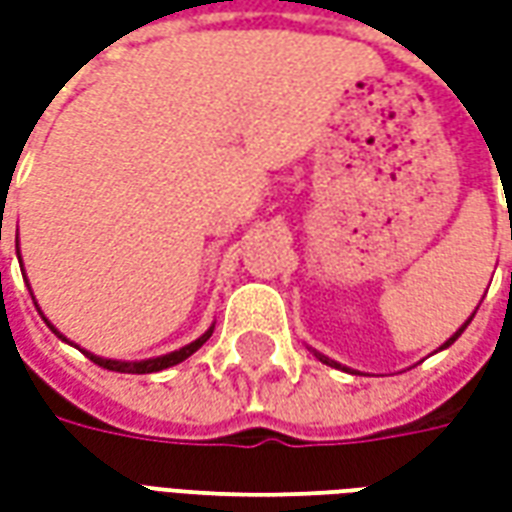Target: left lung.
<instances>
[{
  "instance_id": "obj_1",
  "label": "left lung",
  "mask_w": 512,
  "mask_h": 512,
  "mask_svg": "<svg viewBox=\"0 0 512 512\" xmlns=\"http://www.w3.org/2000/svg\"><path fill=\"white\" fill-rule=\"evenodd\" d=\"M469 321H472V318H469ZM469 321H466V323H463V326H461V329H458V332H455V334H452V337H450V340H447V343H444V345H441V348H447V345H452V343H455V340H458V337H461V332H463V329H466V326H469ZM318 359H321V362H326V365H332V362H329V359H326V356H321V354H318Z\"/></svg>"
}]
</instances>
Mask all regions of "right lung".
<instances>
[{
	"mask_svg": "<svg viewBox=\"0 0 512 512\" xmlns=\"http://www.w3.org/2000/svg\"><path fill=\"white\" fill-rule=\"evenodd\" d=\"M43 321H46V318H43ZM51 332L60 334L57 329H54V326H51ZM211 332H205L200 340H194V343H189L186 348H180V351H172V354H167V356H158V359H145V362H115V359H101V356H93V354H87V356H90V359H93L98 367L115 370V373H136V376H142V373H158V370H167V367L178 365V362H183V359H189V356L194 354V351H197V348H200V345L205 343L208 337H211ZM62 340H65V337H62Z\"/></svg>",
	"mask_w": 512,
	"mask_h": 512,
	"instance_id": "1",
	"label": "right lung"
}]
</instances>
